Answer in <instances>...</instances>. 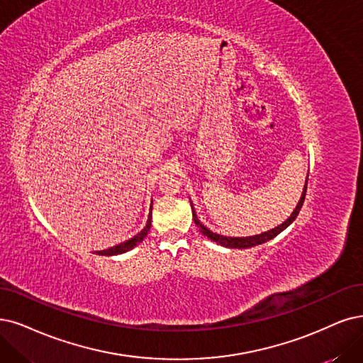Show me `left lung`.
Here are the masks:
<instances>
[{"mask_svg": "<svg viewBox=\"0 0 363 363\" xmlns=\"http://www.w3.org/2000/svg\"><path fill=\"white\" fill-rule=\"evenodd\" d=\"M306 185H308V178H306V182H305V189H303L302 197H301V200H299V203H298L296 209L293 211L291 216H290L283 224H279L278 227H275V229L267 230V232H264V233H262V235L248 236V238H227V236H221V235H218V233H213V232H211L209 229H206V227L199 221V218H197V216H196V212H194V209H193V205H191V209H193V220H194L196 225L199 227L200 232H202L205 236H208L211 240H213V242H217V244H220V245H223V247H227V248H250V247H256V245H260V244H263V242H267V240H271L272 238H275L277 235H279L284 229H287V227H289L294 220H296V217L299 216V211H301V208H302V205H303L305 194H306Z\"/></svg>", "mask_w": 363, "mask_h": 363, "instance_id": "left-lung-1", "label": "left lung"}]
</instances>
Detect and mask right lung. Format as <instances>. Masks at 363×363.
Listing matches in <instances>:
<instances>
[{
    "label": "right lung",
    "instance_id": "right-lung-1",
    "mask_svg": "<svg viewBox=\"0 0 363 363\" xmlns=\"http://www.w3.org/2000/svg\"><path fill=\"white\" fill-rule=\"evenodd\" d=\"M151 217H152V213H150V218H147L146 225L143 227V230L140 233H138L136 236H133L131 239L125 240V242H123V244H118L112 248H107V250H103V251H97L96 254H100V256H116V254H123V252L134 248L138 244H140L142 240L145 239V236L147 235V232H150V229H151Z\"/></svg>",
    "mask_w": 363,
    "mask_h": 363
}]
</instances>
